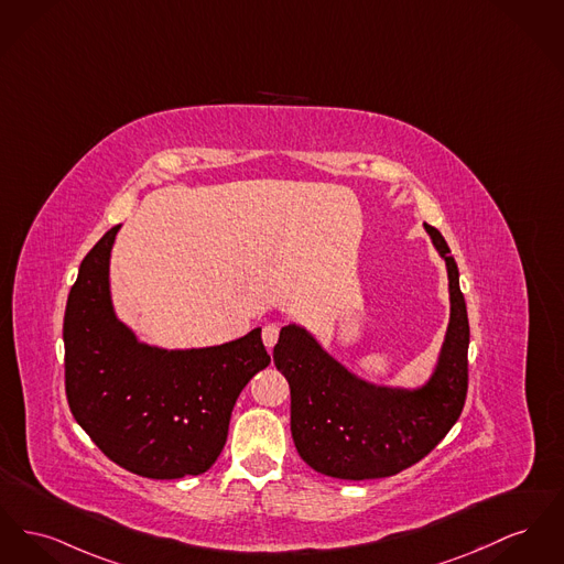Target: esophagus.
<instances>
[{"instance_id":"1","label":"esophagus","mask_w":564,"mask_h":564,"mask_svg":"<svg viewBox=\"0 0 564 564\" xmlns=\"http://www.w3.org/2000/svg\"><path fill=\"white\" fill-rule=\"evenodd\" d=\"M262 340H264V345L268 349H272V347L276 345V340H279V326H274V324H268V326H264V330H262Z\"/></svg>"}]
</instances>
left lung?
<instances>
[{
	"label": "left lung",
	"mask_w": 564,
	"mask_h": 564,
	"mask_svg": "<svg viewBox=\"0 0 564 564\" xmlns=\"http://www.w3.org/2000/svg\"><path fill=\"white\" fill-rule=\"evenodd\" d=\"M447 265L449 324L429 379L415 388L366 381L300 324L281 328L274 366L292 394L300 458L334 479H377L420 463L460 417L468 383V317L460 272L445 238L424 224Z\"/></svg>",
	"instance_id": "left-lung-1"
}]
</instances>
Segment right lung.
Wrapping results in <instances>:
<instances>
[{"label":"right lung","instance_id":"add662e5","mask_svg":"<svg viewBox=\"0 0 564 564\" xmlns=\"http://www.w3.org/2000/svg\"><path fill=\"white\" fill-rule=\"evenodd\" d=\"M101 236L78 268L64 317L66 394L78 426L112 463L149 479L208 470L219 458L236 398L270 365L262 328L210 347L149 345L119 319L110 251Z\"/></svg>","mask_w":564,"mask_h":564}]
</instances>
